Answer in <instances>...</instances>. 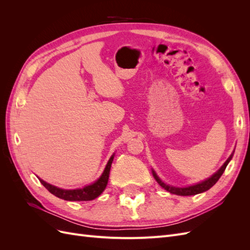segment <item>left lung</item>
<instances>
[{"label":"left lung","mask_w":250,"mask_h":250,"mask_svg":"<svg viewBox=\"0 0 250 250\" xmlns=\"http://www.w3.org/2000/svg\"><path fill=\"white\" fill-rule=\"evenodd\" d=\"M232 157V154L228 158V161H226L224 163V165L222 166V167L219 169L213 176L209 177L208 179L202 181V183L200 184H197V185H194V186H191V187H187V188H175V187H170L168 185L164 184L163 181L158 178V176L155 174L154 171H152L153 173V176L155 178V180L158 183V185H160L162 188H164L165 190H167L168 192H170L171 194H176V195H180V196H191V195H196V194H200L202 192H206L208 190H209V188L213 187L217 181L219 180V178L221 177V175L223 174L226 166H228V164L229 163V161L231 160Z\"/></svg>","instance_id":"1"}]
</instances>
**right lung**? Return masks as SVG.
<instances>
[{"label":"right lung","mask_w":250,"mask_h":250,"mask_svg":"<svg viewBox=\"0 0 250 250\" xmlns=\"http://www.w3.org/2000/svg\"><path fill=\"white\" fill-rule=\"evenodd\" d=\"M112 161H113V155L109 158L106 167H105L100 178L98 179L93 185L84 187L83 188H76V190H63V188H59L57 187L47 184L46 181H43L41 178H39V179L42 183V185L46 188L50 193L55 195L56 197H58L60 199H64V200H69V201L93 200V199L97 198L98 196H99L105 190V188H106V186H107L109 171H110Z\"/></svg>","instance_id":"obj_1"}]
</instances>
